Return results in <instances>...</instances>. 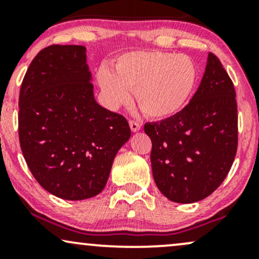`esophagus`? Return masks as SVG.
Segmentation results:
<instances>
[{
  "instance_id": "esophagus-1",
  "label": "esophagus",
  "mask_w": 259,
  "mask_h": 259,
  "mask_svg": "<svg viewBox=\"0 0 259 259\" xmlns=\"http://www.w3.org/2000/svg\"><path fill=\"white\" fill-rule=\"evenodd\" d=\"M129 125H130V129H132L133 133H136L139 132L140 129H141V125L138 123V121H134V120H130L129 121Z\"/></svg>"
}]
</instances>
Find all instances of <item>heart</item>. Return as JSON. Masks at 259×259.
<instances>
[{"label": "heart", "mask_w": 259, "mask_h": 259, "mask_svg": "<svg viewBox=\"0 0 259 259\" xmlns=\"http://www.w3.org/2000/svg\"><path fill=\"white\" fill-rule=\"evenodd\" d=\"M198 68L187 56L160 51H132L118 56L113 70L101 67L97 82L105 103L117 108L130 99L145 115L168 119L180 113L194 95Z\"/></svg>", "instance_id": "b5f03b06"}]
</instances>
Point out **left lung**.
I'll use <instances>...</instances> for the list:
<instances>
[{"mask_svg": "<svg viewBox=\"0 0 259 259\" xmlns=\"http://www.w3.org/2000/svg\"><path fill=\"white\" fill-rule=\"evenodd\" d=\"M233 81L208 53L201 84L174 117L145 124L152 141L151 165L157 187L168 200L194 203L224 181L237 150V106Z\"/></svg>", "mask_w": 259, "mask_h": 259, "instance_id": "8db88e82", "label": "left lung"}]
</instances>
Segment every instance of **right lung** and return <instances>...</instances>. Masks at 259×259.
<instances>
[{
    "instance_id": "1",
    "label": "right lung",
    "mask_w": 259,
    "mask_h": 259,
    "mask_svg": "<svg viewBox=\"0 0 259 259\" xmlns=\"http://www.w3.org/2000/svg\"><path fill=\"white\" fill-rule=\"evenodd\" d=\"M91 81L85 46L52 45L32 59L20 88L23 156L37 183L63 200L99 195L132 135L123 115L96 102Z\"/></svg>"
}]
</instances>
